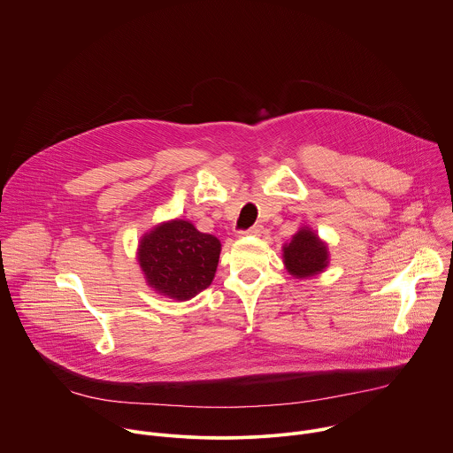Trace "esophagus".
I'll use <instances>...</instances> for the list:
<instances>
[{
  "label": "esophagus",
  "instance_id": "34e87169",
  "mask_svg": "<svg viewBox=\"0 0 453 453\" xmlns=\"http://www.w3.org/2000/svg\"><path fill=\"white\" fill-rule=\"evenodd\" d=\"M262 225H255V226H251V228H248V230H241L239 234L241 235H260L262 234Z\"/></svg>",
  "mask_w": 453,
  "mask_h": 453
}]
</instances>
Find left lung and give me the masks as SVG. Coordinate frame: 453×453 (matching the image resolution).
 <instances>
[{"instance_id":"obj_1","label":"left lung","mask_w":453,"mask_h":453,"mask_svg":"<svg viewBox=\"0 0 453 453\" xmlns=\"http://www.w3.org/2000/svg\"><path fill=\"white\" fill-rule=\"evenodd\" d=\"M326 246L307 228L294 235L285 246V264L288 273L297 278H307L326 267Z\"/></svg>"}]
</instances>
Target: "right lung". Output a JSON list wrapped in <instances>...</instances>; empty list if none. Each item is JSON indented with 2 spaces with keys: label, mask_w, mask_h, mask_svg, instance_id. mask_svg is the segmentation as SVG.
I'll use <instances>...</instances> for the list:
<instances>
[{
  "label": "right lung",
  "mask_w": 453,
  "mask_h": 453,
  "mask_svg": "<svg viewBox=\"0 0 453 453\" xmlns=\"http://www.w3.org/2000/svg\"><path fill=\"white\" fill-rule=\"evenodd\" d=\"M221 244L189 221H170L154 228L139 246V262L154 290L188 301L205 290L216 273Z\"/></svg>",
  "instance_id": "1"
}]
</instances>
